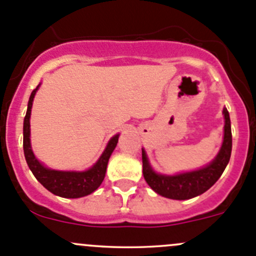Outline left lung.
Listing matches in <instances>:
<instances>
[{"label":"left lung","mask_w":256,"mask_h":256,"mask_svg":"<svg viewBox=\"0 0 256 256\" xmlns=\"http://www.w3.org/2000/svg\"><path fill=\"white\" fill-rule=\"evenodd\" d=\"M224 140L219 154L204 168L186 172L176 176L154 174L142 150V174L147 184L156 193L171 200H190L208 190L226 170L232 154V128L228 110L224 108Z\"/></svg>","instance_id":"obj_1"}]
</instances>
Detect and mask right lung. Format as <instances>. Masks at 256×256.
<instances>
[{"label": "right lung", "instance_id": "obj_1", "mask_svg": "<svg viewBox=\"0 0 256 256\" xmlns=\"http://www.w3.org/2000/svg\"><path fill=\"white\" fill-rule=\"evenodd\" d=\"M38 86L30 94L27 114H26L24 122H23V151H24V157L28 167L32 171V174H34V177L40 180V184H43V187L47 188L49 192H52L53 194L63 198H80L90 194L95 190H98V187L104 180L108 162H109L110 156H112L114 148L118 144V135H115L109 141L106 148L102 152L96 164L88 171L64 172L46 168L33 154L30 140V109H32L33 98H34Z\"/></svg>", "mask_w": 256, "mask_h": 256}]
</instances>
